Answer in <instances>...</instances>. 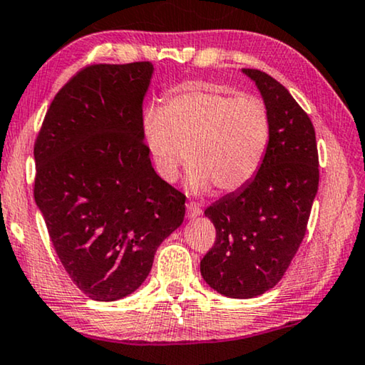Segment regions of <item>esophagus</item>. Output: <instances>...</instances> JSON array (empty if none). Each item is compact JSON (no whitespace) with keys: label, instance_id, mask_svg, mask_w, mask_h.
<instances>
[{"label":"esophagus","instance_id":"1","mask_svg":"<svg viewBox=\"0 0 365 365\" xmlns=\"http://www.w3.org/2000/svg\"><path fill=\"white\" fill-rule=\"evenodd\" d=\"M201 213H203V210H201V206L197 203H188L187 205V217L188 220H195V217H198Z\"/></svg>","mask_w":365,"mask_h":365}]
</instances>
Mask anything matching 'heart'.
Listing matches in <instances>:
<instances>
[{
	"label": "heart",
	"instance_id": "heart-1",
	"mask_svg": "<svg viewBox=\"0 0 365 365\" xmlns=\"http://www.w3.org/2000/svg\"><path fill=\"white\" fill-rule=\"evenodd\" d=\"M143 139L162 180L173 183L188 159L187 188L203 193L242 188L259 172L270 140V114L262 98L188 81L150 108Z\"/></svg>",
	"mask_w": 365,
	"mask_h": 365
}]
</instances>
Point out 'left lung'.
<instances>
[{
    "label": "left lung",
    "instance_id": "obj_1",
    "mask_svg": "<svg viewBox=\"0 0 365 365\" xmlns=\"http://www.w3.org/2000/svg\"><path fill=\"white\" fill-rule=\"evenodd\" d=\"M242 73L269 108V148L251 182L205 210L216 241L200 262L206 284L230 298L259 297L279 284L307 232L319 182L312 119L270 75Z\"/></svg>",
    "mask_w": 365,
    "mask_h": 365
}]
</instances>
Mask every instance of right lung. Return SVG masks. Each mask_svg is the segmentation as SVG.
I'll use <instances>...</instances> for the list:
<instances>
[{
	"label": "right lung",
	"instance_id": "1",
	"mask_svg": "<svg viewBox=\"0 0 365 365\" xmlns=\"http://www.w3.org/2000/svg\"><path fill=\"white\" fill-rule=\"evenodd\" d=\"M154 65L96 63L62 86L34 144V198L63 269L114 302L148 279L183 222L185 195L157 175L143 139Z\"/></svg>",
	"mask_w": 365,
	"mask_h": 365
}]
</instances>
